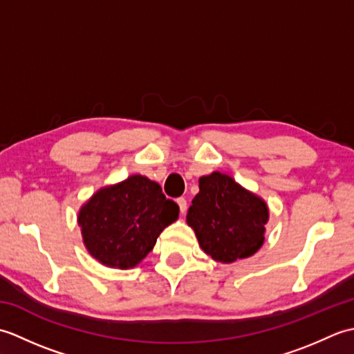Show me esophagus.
Returning <instances> with one entry per match:
<instances>
[{
  "instance_id": "1",
  "label": "esophagus",
  "mask_w": 354,
  "mask_h": 354,
  "mask_svg": "<svg viewBox=\"0 0 354 354\" xmlns=\"http://www.w3.org/2000/svg\"><path fill=\"white\" fill-rule=\"evenodd\" d=\"M176 202H178V205H179V212L185 213L187 212V199L185 198H178Z\"/></svg>"
}]
</instances>
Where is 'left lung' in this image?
<instances>
[{
  "label": "left lung",
  "instance_id": "obj_1",
  "mask_svg": "<svg viewBox=\"0 0 354 354\" xmlns=\"http://www.w3.org/2000/svg\"><path fill=\"white\" fill-rule=\"evenodd\" d=\"M268 217L265 202L228 175L214 171L199 179V193L192 201L187 223L205 254L232 263L260 250Z\"/></svg>",
  "mask_w": 354,
  "mask_h": 354
}]
</instances>
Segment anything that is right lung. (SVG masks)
<instances>
[{
	"mask_svg": "<svg viewBox=\"0 0 354 354\" xmlns=\"http://www.w3.org/2000/svg\"><path fill=\"white\" fill-rule=\"evenodd\" d=\"M179 207L160 184L133 175L97 192L79 213L89 254L111 268L137 266L153 250L158 236L178 219Z\"/></svg>",
	"mask_w": 354,
	"mask_h": 354,
	"instance_id": "1",
	"label": "right lung"
}]
</instances>
